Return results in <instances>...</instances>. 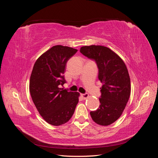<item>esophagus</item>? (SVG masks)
<instances>
[{
  "label": "esophagus",
  "mask_w": 158,
  "mask_h": 158,
  "mask_svg": "<svg viewBox=\"0 0 158 158\" xmlns=\"http://www.w3.org/2000/svg\"><path fill=\"white\" fill-rule=\"evenodd\" d=\"M81 96L82 97V98L84 99H87L89 97V95L87 93H85V94H81Z\"/></svg>",
  "instance_id": "34e87169"
}]
</instances>
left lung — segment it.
Here are the masks:
<instances>
[{
  "label": "left lung",
  "instance_id": "8db88e82",
  "mask_svg": "<svg viewBox=\"0 0 158 158\" xmlns=\"http://www.w3.org/2000/svg\"><path fill=\"white\" fill-rule=\"evenodd\" d=\"M80 51L95 60L98 78L103 84L99 107L91 111L90 115L98 125H111L121 117L131 95V80L127 66L120 56L106 47L84 46Z\"/></svg>",
  "mask_w": 158,
  "mask_h": 158
}]
</instances>
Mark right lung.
<instances>
[{
  "instance_id": "right-lung-1",
  "label": "right lung",
  "mask_w": 158,
  "mask_h": 158,
  "mask_svg": "<svg viewBox=\"0 0 158 158\" xmlns=\"http://www.w3.org/2000/svg\"><path fill=\"white\" fill-rule=\"evenodd\" d=\"M77 49L55 45L37 59L30 80V92L41 116L50 125L68 122L78 103V92L59 88L66 83L65 66Z\"/></svg>"
}]
</instances>
